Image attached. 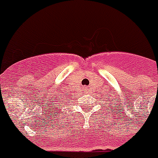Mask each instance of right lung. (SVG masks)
I'll list each match as a JSON object with an SVG mask.
<instances>
[{"mask_svg":"<svg viewBox=\"0 0 158 158\" xmlns=\"http://www.w3.org/2000/svg\"><path fill=\"white\" fill-rule=\"evenodd\" d=\"M57 99H58V100H60V99H62V95H61V94H60V95L58 96V98H57Z\"/></svg>","mask_w":158,"mask_h":158,"instance_id":"obj_1","label":"right lung"}]
</instances>
